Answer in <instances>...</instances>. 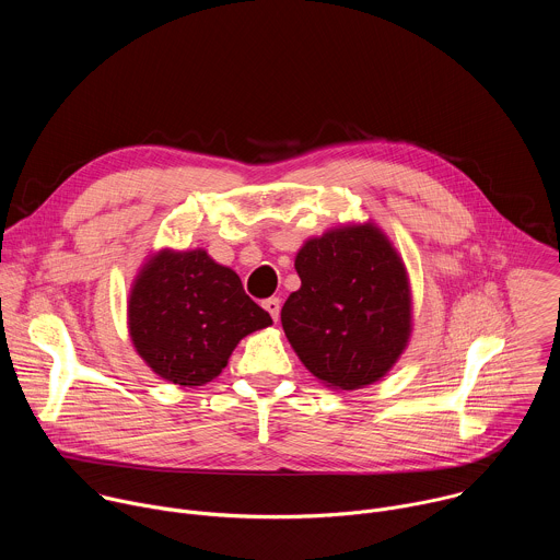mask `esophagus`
<instances>
[{
	"label": "esophagus",
	"mask_w": 560,
	"mask_h": 560,
	"mask_svg": "<svg viewBox=\"0 0 560 560\" xmlns=\"http://www.w3.org/2000/svg\"><path fill=\"white\" fill-rule=\"evenodd\" d=\"M264 307H266V312L272 316V320L277 323V320H279V312H281V301H279L277 296L266 299V301H264Z\"/></svg>",
	"instance_id": "1"
}]
</instances>
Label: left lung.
Returning <instances> with one entry per match:
<instances>
[{"mask_svg":"<svg viewBox=\"0 0 560 560\" xmlns=\"http://www.w3.org/2000/svg\"><path fill=\"white\" fill-rule=\"evenodd\" d=\"M294 268L301 288L281 310L283 331L323 385L378 383L411 338V285L389 237L371 222L307 240Z\"/></svg>","mask_w":560,"mask_h":560,"instance_id":"8db88e82","label":"left lung"}]
</instances>
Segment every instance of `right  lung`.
<instances>
[{
  "instance_id": "right-lung-1",
  "label": "right lung",
  "mask_w": 560,
  "mask_h": 560,
  "mask_svg": "<svg viewBox=\"0 0 560 560\" xmlns=\"http://www.w3.org/2000/svg\"><path fill=\"white\" fill-rule=\"evenodd\" d=\"M127 325L153 374L179 387H202L222 374L244 336L272 318L207 250L162 248L131 285Z\"/></svg>"
}]
</instances>
